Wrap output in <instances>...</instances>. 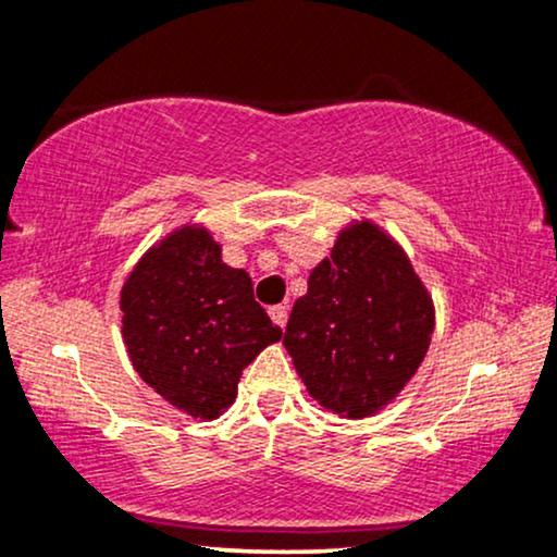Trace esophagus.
Wrapping results in <instances>:
<instances>
[{
	"label": "esophagus",
	"instance_id": "34e87169",
	"mask_svg": "<svg viewBox=\"0 0 557 557\" xmlns=\"http://www.w3.org/2000/svg\"><path fill=\"white\" fill-rule=\"evenodd\" d=\"M287 311H290V308L287 306H283V302H280V306H272L270 308V319L277 323L280 329H285V323H287Z\"/></svg>",
	"mask_w": 557,
	"mask_h": 557
}]
</instances>
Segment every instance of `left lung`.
<instances>
[{"label": "left lung", "instance_id": "left-lung-1", "mask_svg": "<svg viewBox=\"0 0 557 557\" xmlns=\"http://www.w3.org/2000/svg\"><path fill=\"white\" fill-rule=\"evenodd\" d=\"M432 331V298L404 249L364 221L311 272L283 344L315 404L362 419L413 377Z\"/></svg>", "mask_w": 557, "mask_h": 557}]
</instances>
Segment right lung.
Returning <instances> with one entry per match:
<instances>
[{"label":"right lung","mask_w":557,"mask_h":557,"mask_svg":"<svg viewBox=\"0 0 557 557\" xmlns=\"http://www.w3.org/2000/svg\"><path fill=\"white\" fill-rule=\"evenodd\" d=\"M133 368L161 398L195 419H218L274 326L251 277L223 264L206 228L182 226L146 255L121 293Z\"/></svg>","instance_id":"1"}]
</instances>
